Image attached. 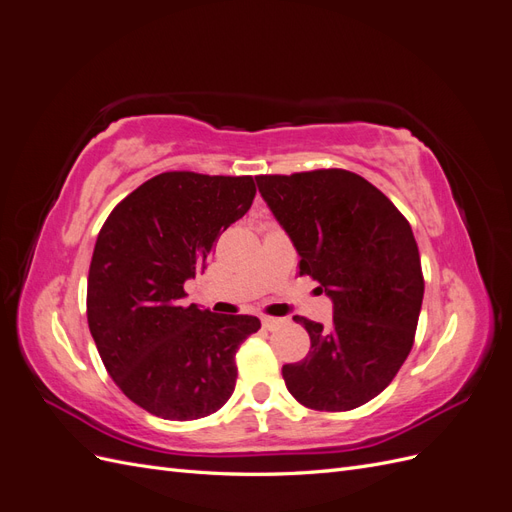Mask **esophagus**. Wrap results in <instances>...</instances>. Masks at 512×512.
Listing matches in <instances>:
<instances>
[{
    "label": "esophagus",
    "instance_id": "34e87169",
    "mask_svg": "<svg viewBox=\"0 0 512 512\" xmlns=\"http://www.w3.org/2000/svg\"><path fill=\"white\" fill-rule=\"evenodd\" d=\"M260 322H262V327H265L267 331H273V329L277 327V324H280V322H282V318H273V316H265V318H262Z\"/></svg>",
    "mask_w": 512,
    "mask_h": 512
}]
</instances>
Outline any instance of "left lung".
<instances>
[{
  "instance_id": "obj_1",
  "label": "left lung",
  "mask_w": 512,
  "mask_h": 512,
  "mask_svg": "<svg viewBox=\"0 0 512 512\" xmlns=\"http://www.w3.org/2000/svg\"><path fill=\"white\" fill-rule=\"evenodd\" d=\"M258 192L290 237L301 275L320 282L333 322L294 316L309 335L303 361L282 367L305 408L346 412L391 384L412 350L425 282L408 220L350 170L260 175Z\"/></svg>"
}]
</instances>
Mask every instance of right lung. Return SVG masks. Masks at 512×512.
I'll use <instances>...</instances> for the list:
<instances>
[{"label": "right lung", "instance_id": "add662e5", "mask_svg": "<svg viewBox=\"0 0 512 512\" xmlns=\"http://www.w3.org/2000/svg\"><path fill=\"white\" fill-rule=\"evenodd\" d=\"M252 177L162 173L108 215L87 277V322L102 363L136 406L168 421L218 412L256 316L183 305L213 241L252 207Z\"/></svg>", "mask_w": 512, "mask_h": 512}]
</instances>
